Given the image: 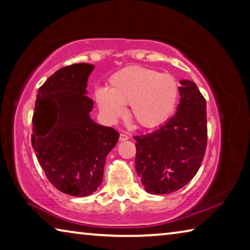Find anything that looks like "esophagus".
<instances>
[{
    "label": "esophagus",
    "mask_w": 250,
    "mask_h": 250,
    "mask_svg": "<svg viewBox=\"0 0 250 250\" xmlns=\"http://www.w3.org/2000/svg\"><path fill=\"white\" fill-rule=\"evenodd\" d=\"M129 139V135L126 133H120V141H126Z\"/></svg>",
    "instance_id": "obj_1"
}]
</instances>
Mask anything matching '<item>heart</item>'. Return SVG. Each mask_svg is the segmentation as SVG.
<instances>
[{
	"mask_svg": "<svg viewBox=\"0 0 250 250\" xmlns=\"http://www.w3.org/2000/svg\"><path fill=\"white\" fill-rule=\"evenodd\" d=\"M180 84L172 75L146 67H126L113 74L107 88H98L95 99L103 116L116 122L129 104L130 116L142 128L164 124L179 103Z\"/></svg>",
	"mask_w": 250,
	"mask_h": 250,
	"instance_id": "b5f03b06",
	"label": "heart"
}]
</instances>
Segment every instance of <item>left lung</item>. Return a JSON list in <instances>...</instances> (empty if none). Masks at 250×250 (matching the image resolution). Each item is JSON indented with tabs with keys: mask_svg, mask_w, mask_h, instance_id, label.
Wrapping results in <instances>:
<instances>
[{
	"mask_svg": "<svg viewBox=\"0 0 250 250\" xmlns=\"http://www.w3.org/2000/svg\"><path fill=\"white\" fill-rule=\"evenodd\" d=\"M176 113L152 132L133 137L135 171L150 194H170L185 186L201 167L207 142L206 101L195 83L180 80Z\"/></svg>",
	"mask_w": 250,
	"mask_h": 250,
	"instance_id": "obj_1",
	"label": "left lung"
}]
</instances>
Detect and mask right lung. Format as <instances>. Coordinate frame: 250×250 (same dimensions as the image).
Returning <instances> with one entry per match:
<instances>
[{
    "instance_id": "obj_1",
    "label": "right lung",
    "mask_w": 250,
    "mask_h": 250,
    "mask_svg": "<svg viewBox=\"0 0 250 250\" xmlns=\"http://www.w3.org/2000/svg\"><path fill=\"white\" fill-rule=\"evenodd\" d=\"M95 66L74 64L58 69L39 89L33 116L32 146L46 176L71 196H89L104 179L105 158L119 133L96 124L87 97Z\"/></svg>"
}]
</instances>
